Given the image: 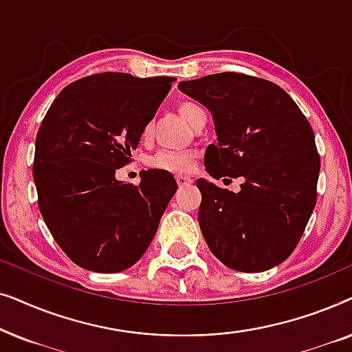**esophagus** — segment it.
Listing matches in <instances>:
<instances>
[{
	"mask_svg": "<svg viewBox=\"0 0 352 352\" xmlns=\"http://www.w3.org/2000/svg\"><path fill=\"white\" fill-rule=\"evenodd\" d=\"M176 182H177V186H179V187L189 186L192 182V177L184 176V175H176Z\"/></svg>",
	"mask_w": 352,
	"mask_h": 352,
	"instance_id": "obj_1",
	"label": "esophagus"
}]
</instances>
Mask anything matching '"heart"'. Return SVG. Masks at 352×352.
Segmentation results:
<instances>
[{"instance_id":"1","label":"heart","mask_w":352,"mask_h":352,"mask_svg":"<svg viewBox=\"0 0 352 352\" xmlns=\"http://www.w3.org/2000/svg\"><path fill=\"white\" fill-rule=\"evenodd\" d=\"M177 112H179L181 117L184 118L190 126L199 115L205 113L200 105H197L195 102H190V100H182V102L177 104ZM148 133H151V124H147V126L144 128V136H147ZM192 160H194V157L187 152L160 151L155 157L152 158V165H155L157 168H162V170L182 173V171H187L192 166Z\"/></svg>"}]
</instances>
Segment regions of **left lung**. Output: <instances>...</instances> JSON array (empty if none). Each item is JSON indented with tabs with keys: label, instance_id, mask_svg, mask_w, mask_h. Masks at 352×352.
I'll list each match as a JSON object with an SVG mask.
<instances>
[{
	"label": "left lung",
	"instance_id": "1",
	"mask_svg": "<svg viewBox=\"0 0 352 352\" xmlns=\"http://www.w3.org/2000/svg\"><path fill=\"white\" fill-rule=\"evenodd\" d=\"M177 88L213 117L218 142L205 151L206 173L243 181L239 192L197 181L208 248L235 271L278 266L300 242L316 206L320 158L309 122L280 86L263 78L226 72Z\"/></svg>",
	"mask_w": 352,
	"mask_h": 352
}]
</instances>
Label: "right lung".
<instances>
[{"label":"right lung","instance_id":"right-lung-1","mask_svg":"<svg viewBox=\"0 0 352 352\" xmlns=\"http://www.w3.org/2000/svg\"><path fill=\"white\" fill-rule=\"evenodd\" d=\"M171 76L91 75L64 88L36 134L33 181L52 237L80 267L120 272L151 245L176 179L141 173L138 186L118 181L144 128L170 93Z\"/></svg>","mask_w":352,"mask_h":352}]
</instances>
